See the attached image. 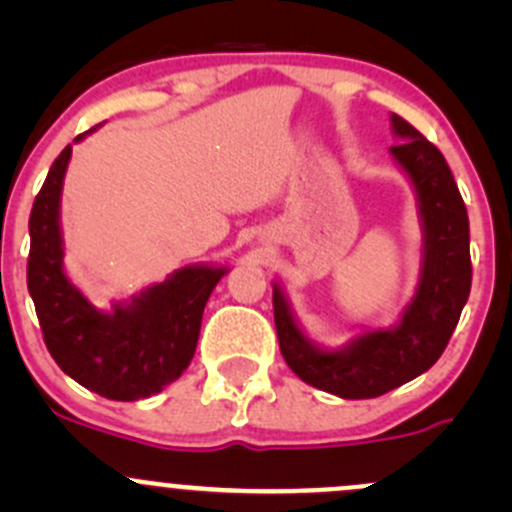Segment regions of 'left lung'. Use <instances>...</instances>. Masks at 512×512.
Instances as JSON below:
<instances>
[{
    "instance_id": "left-lung-1",
    "label": "left lung",
    "mask_w": 512,
    "mask_h": 512,
    "mask_svg": "<svg viewBox=\"0 0 512 512\" xmlns=\"http://www.w3.org/2000/svg\"><path fill=\"white\" fill-rule=\"evenodd\" d=\"M394 158L404 165L421 203L426 255L414 302L391 332H369L342 352H324L299 332L280 287L275 285V327L287 366L309 386L342 399H374L431 369L448 347L471 294L468 210L443 153L409 121L391 113Z\"/></svg>"
}]
</instances>
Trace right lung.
Returning a JSON list of instances; mask_svg holds the SVG:
<instances>
[{"label": "right lung", "instance_id": "right-lung-1", "mask_svg": "<svg viewBox=\"0 0 512 512\" xmlns=\"http://www.w3.org/2000/svg\"><path fill=\"white\" fill-rule=\"evenodd\" d=\"M81 136H76L79 141ZM71 146L49 168L29 215L27 287L49 354L98 396L138 401L173 384L195 354L203 309L223 267H183L113 314L96 312L61 267L59 195Z\"/></svg>", "mask_w": 512, "mask_h": 512}]
</instances>
